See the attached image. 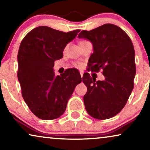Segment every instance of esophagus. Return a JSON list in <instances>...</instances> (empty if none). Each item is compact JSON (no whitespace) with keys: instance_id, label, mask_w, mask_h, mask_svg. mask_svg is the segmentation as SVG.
Returning <instances> with one entry per match:
<instances>
[{"instance_id":"1","label":"esophagus","mask_w":150,"mask_h":150,"mask_svg":"<svg viewBox=\"0 0 150 150\" xmlns=\"http://www.w3.org/2000/svg\"><path fill=\"white\" fill-rule=\"evenodd\" d=\"M80 73H81V77H83V71H80Z\"/></svg>"}]
</instances>
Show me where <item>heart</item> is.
<instances>
[{"instance_id": "b5f03b06", "label": "heart", "mask_w": 150, "mask_h": 150, "mask_svg": "<svg viewBox=\"0 0 150 150\" xmlns=\"http://www.w3.org/2000/svg\"><path fill=\"white\" fill-rule=\"evenodd\" d=\"M88 42V41L82 40V41H81V42H80V44H82V43H85V42ZM76 65L77 67H82V64H81V63H76Z\"/></svg>"}]
</instances>
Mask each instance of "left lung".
<instances>
[{"instance_id":"obj_1","label":"left lung","mask_w":150,"mask_h":150,"mask_svg":"<svg viewBox=\"0 0 150 150\" xmlns=\"http://www.w3.org/2000/svg\"><path fill=\"white\" fill-rule=\"evenodd\" d=\"M78 37L93 44L88 71L102 70L105 77L96 81L89 73L84 74L83 81L87 87L83 98L85 109L98 120L111 118L123 109L134 88L136 64L132 41L124 30L112 24L82 30Z\"/></svg>"}]
</instances>
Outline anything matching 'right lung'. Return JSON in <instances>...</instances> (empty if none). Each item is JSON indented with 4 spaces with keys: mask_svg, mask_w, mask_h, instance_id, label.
I'll list each match as a JSON object with an SVG mask.
<instances>
[{
    "mask_svg": "<svg viewBox=\"0 0 150 150\" xmlns=\"http://www.w3.org/2000/svg\"><path fill=\"white\" fill-rule=\"evenodd\" d=\"M80 32L59 31L46 26L26 34L18 53V79L22 95L31 112L44 120L62 115L81 74L74 68L61 76L53 71L54 61L61 59L65 47Z\"/></svg>",
    "mask_w": 150,
    "mask_h": 150,
    "instance_id": "1",
    "label": "right lung"
}]
</instances>
